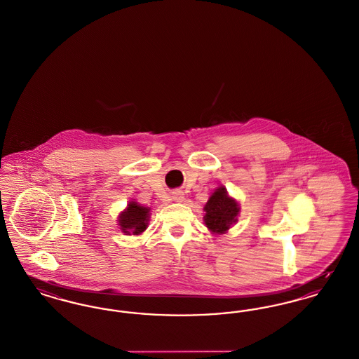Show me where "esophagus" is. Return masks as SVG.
Returning a JSON list of instances; mask_svg holds the SVG:
<instances>
[{
  "mask_svg": "<svg viewBox=\"0 0 359 359\" xmlns=\"http://www.w3.org/2000/svg\"><path fill=\"white\" fill-rule=\"evenodd\" d=\"M173 199L176 201H183V199H184L183 192H182V191H176V192H173Z\"/></svg>",
  "mask_w": 359,
  "mask_h": 359,
  "instance_id": "esophagus-1",
  "label": "esophagus"
}]
</instances>
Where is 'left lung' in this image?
I'll return each instance as SVG.
<instances>
[{"instance_id": "left-lung-1", "label": "left lung", "mask_w": 359, "mask_h": 359, "mask_svg": "<svg viewBox=\"0 0 359 359\" xmlns=\"http://www.w3.org/2000/svg\"><path fill=\"white\" fill-rule=\"evenodd\" d=\"M204 211L205 226L215 233H224L236 222L239 205L227 195L226 188L220 187L207 201Z\"/></svg>"}]
</instances>
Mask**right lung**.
Wrapping results in <instances>:
<instances>
[{
	"mask_svg": "<svg viewBox=\"0 0 359 359\" xmlns=\"http://www.w3.org/2000/svg\"><path fill=\"white\" fill-rule=\"evenodd\" d=\"M149 208L143 207L135 201H130L128 208L120 215L118 224L121 230L127 235H139L142 233L148 224Z\"/></svg>",
	"mask_w": 359,
	"mask_h": 359,
	"instance_id": "add662e5",
	"label": "right lung"
}]
</instances>
